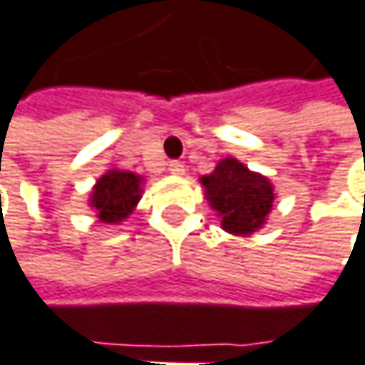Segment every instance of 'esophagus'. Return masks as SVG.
I'll list each match as a JSON object with an SVG mask.
<instances>
[{
  "label": "esophagus",
  "mask_w": 365,
  "mask_h": 365,
  "mask_svg": "<svg viewBox=\"0 0 365 365\" xmlns=\"http://www.w3.org/2000/svg\"><path fill=\"white\" fill-rule=\"evenodd\" d=\"M168 170L170 174H174V176H182L185 174V164L182 162H170Z\"/></svg>",
  "instance_id": "esophagus-1"
}]
</instances>
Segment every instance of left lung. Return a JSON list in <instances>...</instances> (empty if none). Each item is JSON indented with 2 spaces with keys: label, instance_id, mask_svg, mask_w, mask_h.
<instances>
[{
  "label": "left lung",
  "instance_id": "left-lung-1",
  "mask_svg": "<svg viewBox=\"0 0 365 365\" xmlns=\"http://www.w3.org/2000/svg\"><path fill=\"white\" fill-rule=\"evenodd\" d=\"M199 182L220 226L235 237L253 235L272 212L276 193L270 178L249 170L237 158L220 160L214 172L201 176Z\"/></svg>",
  "mask_w": 365,
  "mask_h": 365
}]
</instances>
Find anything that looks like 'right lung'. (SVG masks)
Masks as SVG:
<instances>
[{
	"mask_svg": "<svg viewBox=\"0 0 365 365\" xmlns=\"http://www.w3.org/2000/svg\"><path fill=\"white\" fill-rule=\"evenodd\" d=\"M145 176L130 170L110 168L97 178L89 195V207L103 224H120L137 207L143 193Z\"/></svg>",
	"mask_w": 365,
	"mask_h": 365,
	"instance_id": "1",
	"label": "right lung"
}]
</instances>
